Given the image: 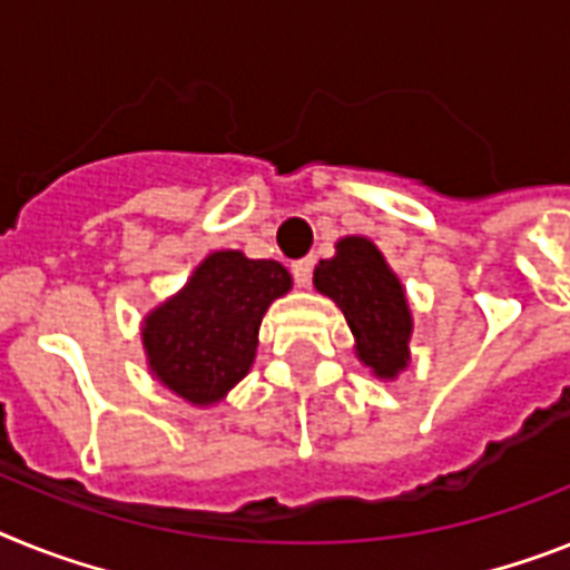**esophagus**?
Instances as JSON below:
<instances>
[{"label":"esophagus","instance_id":"obj_1","mask_svg":"<svg viewBox=\"0 0 570 570\" xmlns=\"http://www.w3.org/2000/svg\"><path fill=\"white\" fill-rule=\"evenodd\" d=\"M293 275H295V284L309 286V281H313V257H301V261H295Z\"/></svg>","mask_w":570,"mask_h":570}]
</instances>
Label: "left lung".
Wrapping results in <instances>:
<instances>
[{"label": "left lung", "instance_id": "left-lung-1", "mask_svg": "<svg viewBox=\"0 0 570 570\" xmlns=\"http://www.w3.org/2000/svg\"><path fill=\"white\" fill-rule=\"evenodd\" d=\"M315 289L336 301L347 318L356 356L380 380H394L409 367L411 309L400 277L367 237H342L336 255L313 272Z\"/></svg>", "mask_w": 570, "mask_h": 570}]
</instances>
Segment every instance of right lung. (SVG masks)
I'll list each match as a JSON object with an SVG mask.
<instances>
[{
  "instance_id": "add662e5",
  "label": "right lung",
  "mask_w": 570,
  "mask_h": 570,
  "mask_svg": "<svg viewBox=\"0 0 570 570\" xmlns=\"http://www.w3.org/2000/svg\"><path fill=\"white\" fill-rule=\"evenodd\" d=\"M289 289L293 277L277 261L232 248L208 255L141 324L150 374L190 405L219 403L255 362L269 304Z\"/></svg>"
}]
</instances>
